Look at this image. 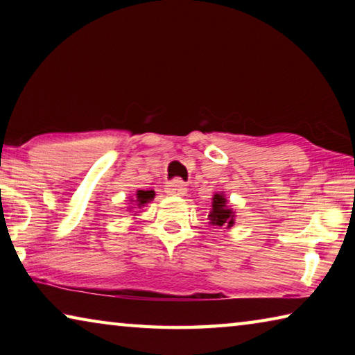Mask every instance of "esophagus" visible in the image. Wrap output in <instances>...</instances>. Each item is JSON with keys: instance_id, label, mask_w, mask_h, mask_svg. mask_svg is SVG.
<instances>
[{"instance_id": "esophagus-1", "label": "esophagus", "mask_w": 355, "mask_h": 355, "mask_svg": "<svg viewBox=\"0 0 355 355\" xmlns=\"http://www.w3.org/2000/svg\"><path fill=\"white\" fill-rule=\"evenodd\" d=\"M166 192L169 196H183L184 192H186V184L180 178H175V180H173V182L167 183Z\"/></svg>"}]
</instances>
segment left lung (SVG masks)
I'll return each mask as SVG.
<instances>
[{
    "label": "left lung",
    "mask_w": 355,
    "mask_h": 355,
    "mask_svg": "<svg viewBox=\"0 0 355 355\" xmlns=\"http://www.w3.org/2000/svg\"><path fill=\"white\" fill-rule=\"evenodd\" d=\"M227 203L228 202H227L225 196L222 194V192H220V194L213 196L211 213L208 214L209 224L219 225V227L227 225V228L235 224V213H233V209L228 207Z\"/></svg>",
    "instance_id": "8db88e82"
}]
</instances>
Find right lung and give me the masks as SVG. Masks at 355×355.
I'll use <instances>...</instances> for the list:
<instances>
[{"instance_id":"right-lung-1","label":"right lung","mask_w":355,"mask_h":355,"mask_svg":"<svg viewBox=\"0 0 355 355\" xmlns=\"http://www.w3.org/2000/svg\"><path fill=\"white\" fill-rule=\"evenodd\" d=\"M153 197H155V191H142V189H139V191L136 192V203H137V207H139V208L144 207L150 200H153Z\"/></svg>"}]
</instances>
